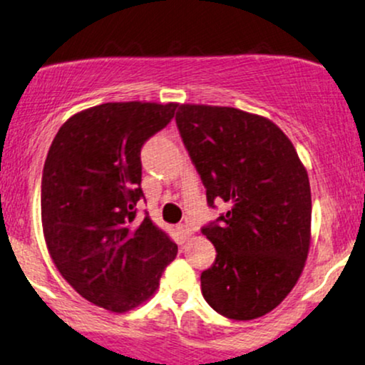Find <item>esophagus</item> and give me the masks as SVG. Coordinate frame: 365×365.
Instances as JSON below:
<instances>
[{
  "label": "esophagus",
  "mask_w": 365,
  "mask_h": 365,
  "mask_svg": "<svg viewBox=\"0 0 365 365\" xmlns=\"http://www.w3.org/2000/svg\"><path fill=\"white\" fill-rule=\"evenodd\" d=\"M178 233H180V235H182V238H185V240H188V238L192 237V233H194V232H192V228H188L187 225H180L178 226Z\"/></svg>",
  "instance_id": "esophagus-1"
}]
</instances>
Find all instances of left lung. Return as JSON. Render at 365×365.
<instances>
[{"mask_svg": "<svg viewBox=\"0 0 365 365\" xmlns=\"http://www.w3.org/2000/svg\"><path fill=\"white\" fill-rule=\"evenodd\" d=\"M177 127L206 187L207 204H232L202 233L216 261L200 274L221 316L257 319L292 292L311 245L307 170L278 125L237 108L178 104Z\"/></svg>", "mask_w": 365, "mask_h": 365, "instance_id": "1", "label": "left lung"}]
</instances>
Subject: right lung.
<instances>
[{
	"mask_svg": "<svg viewBox=\"0 0 365 365\" xmlns=\"http://www.w3.org/2000/svg\"><path fill=\"white\" fill-rule=\"evenodd\" d=\"M177 104L104 103L68 118L48 150L41 220L54 266L89 302L127 312L154 295L178 247L137 220L140 149Z\"/></svg>",
	"mask_w": 365,
	"mask_h": 365,
	"instance_id": "1",
	"label": "right lung"
}]
</instances>
